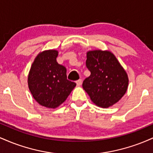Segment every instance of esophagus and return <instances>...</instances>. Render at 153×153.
I'll use <instances>...</instances> for the list:
<instances>
[{
	"mask_svg": "<svg viewBox=\"0 0 153 153\" xmlns=\"http://www.w3.org/2000/svg\"><path fill=\"white\" fill-rule=\"evenodd\" d=\"M76 83H77V85L80 86V85L82 84V80H81V79H79V80H77Z\"/></svg>",
	"mask_w": 153,
	"mask_h": 153,
	"instance_id": "1",
	"label": "esophagus"
}]
</instances>
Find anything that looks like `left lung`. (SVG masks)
<instances>
[{
	"mask_svg": "<svg viewBox=\"0 0 153 153\" xmlns=\"http://www.w3.org/2000/svg\"><path fill=\"white\" fill-rule=\"evenodd\" d=\"M86 57V67L91 75L84 80L82 88L97 106H113L127 92V73L110 51H88Z\"/></svg>",
	"mask_w": 153,
	"mask_h": 153,
	"instance_id": "obj_1",
	"label": "left lung"
}]
</instances>
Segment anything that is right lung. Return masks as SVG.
<instances>
[{"label":"right lung","mask_w":153,"mask_h":153,"mask_svg":"<svg viewBox=\"0 0 153 153\" xmlns=\"http://www.w3.org/2000/svg\"><path fill=\"white\" fill-rule=\"evenodd\" d=\"M58 51L45 50L35 57L28 75V86L38 103L49 108L60 106L76 83L67 79V70L57 63Z\"/></svg>","instance_id":"right-lung-1"}]
</instances>
